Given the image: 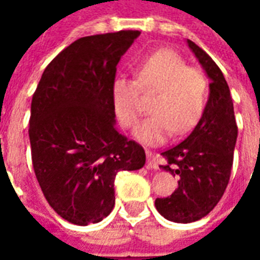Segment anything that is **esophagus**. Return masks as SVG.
<instances>
[{"instance_id": "34e87169", "label": "esophagus", "mask_w": 260, "mask_h": 260, "mask_svg": "<svg viewBox=\"0 0 260 260\" xmlns=\"http://www.w3.org/2000/svg\"><path fill=\"white\" fill-rule=\"evenodd\" d=\"M146 156H147V161H146V166L147 169H157V161H156V157H154V154L152 152H149L146 150Z\"/></svg>"}]
</instances>
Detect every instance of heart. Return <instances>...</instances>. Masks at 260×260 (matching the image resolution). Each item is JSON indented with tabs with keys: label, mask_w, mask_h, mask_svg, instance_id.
Returning <instances> with one entry per match:
<instances>
[{
	"label": "heart",
	"mask_w": 260,
	"mask_h": 260,
	"mask_svg": "<svg viewBox=\"0 0 260 260\" xmlns=\"http://www.w3.org/2000/svg\"><path fill=\"white\" fill-rule=\"evenodd\" d=\"M152 115L136 129L146 145H160L173 132L184 135L195 128L205 111L207 83L199 69L188 67L182 55L160 48L136 65L135 80L115 78L111 97L115 114L124 128H135L141 118V93H153Z\"/></svg>",
	"instance_id": "obj_1"
}]
</instances>
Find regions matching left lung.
<instances>
[{
    "mask_svg": "<svg viewBox=\"0 0 260 260\" xmlns=\"http://www.w3.org/2000/svg\"><path fill=\"white\" fill-rule=\"evenodd\" d=\"M196 58L212 79L202 118L186 139L161 153V169L178 175V188L157 198L158 213L170 221L192 223L212 212L229 185L238 135L234 106L223 72L210 55L188 40Z\"/></svg>",
    "mask_w": 260,
    "mask_h": 260,
    "instance_id": "obj_1",
    "label": "left lung"
}]
</instances>
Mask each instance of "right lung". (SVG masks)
<instances>
[{
  "label": "right lung",
  "instance_id": "add662e5",
  "mask_svg": "<svg viewBox=\"0 0 260 260\" xmlns=\"http://www.w3.org/2000/svg\"><path fill=\"white\" fill-rule=\"evenodd\" d=\"M139 30L80 37L47 65L33 93V170L48 205L72 224L108 216L119 171L145 166V149L115 129L111 86Z\"/></svg>",
  "mask_w": 260,
  "mask_h": 260
}]
</instances>
